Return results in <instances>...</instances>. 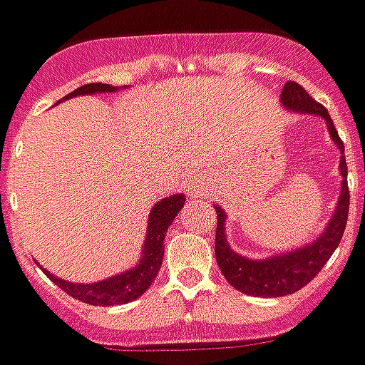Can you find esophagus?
I'll return each instance as SVG.
<instances>
[{
    "instance_id": "1",
    "label": "esophagus",
    "mask_w": 365,
    "mask_h": 365,
    "mask_svg": "<svg viewBox=\"0 0 365 365\" xmlns=\"http://www.w3.org/2000/svg\"><path fill=\"white\" fill-rule=\"evenodd\" d=\"M195 190H201V189H195Z\"/></svg>"
}]
</instances>
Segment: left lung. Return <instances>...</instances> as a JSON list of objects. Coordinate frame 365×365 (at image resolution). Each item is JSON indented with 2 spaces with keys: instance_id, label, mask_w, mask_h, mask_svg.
<instances>
[{
  "instance_id": "8db88e82",
  "label": "left lung",
  "mask_w": 365,
  "mask_h": 365,
  "mask_svg": "<svg viewBox=\"0 0 365 365\" xmlns=\"http://www.w3.org/2000/svg\"><path fill=\"white\" fill-rule=\"evenodd\" d=\"M280 103L288 111L294 113H307V115H319L327 123L333 144L339 148L341 158H339V175H341V192L337 199V207L333 215L327 221L323 233L313 240L311 244L274 254L270 258L252 259L245 258L242 254L233 252L232 245L225 235V221L227 215L225 211L215 205L217 211V232H215V258H217L221 274L225 280L232 284L235 290L250 294V297H266V299H276V297H287L297 290H301L304 284H309L321 268L327 264L331 254L337 250L341 242L347 225V211H349V190H347V164H345L344 142L339 140V133L333 125V120L327 113V109L317 103L309 93L302 89L299 83L288 81L284 89L280 93Z\"/></svg>"
}]
</instances>
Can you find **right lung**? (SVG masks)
<instances>
[{
    "mask_svg": "<svg viewBox=\"0 0 365 365\" xmlns=\"http://www.w3.org/2000/svg\"><path fill=\"white\" fill-rule=\"evenodd\" d=\"M125 89V87H121ZM120 91V87H111L106 83H89L83 85L73 93H68L64 99L77 97V95H97V93H115ZM185 207V195H170L164 197L158 203L152 207L150 215H148L146 240L142 247V258L138 259V264L125 270V272L115 274L106 280H97L91 284H77V282H68L63 278H56L54 274L44 270L50 280L58 288H63L66 294H71L73 299L95 307H113V304H125L135 299H140L148 288L152 287L154 278L158 276V270L162 266V256H164V235L166 230L170 227V223L175 221L178 211Z\"/></svg>",
    "mask_w": 365,
    "mask_h": 365,
    "instance_id": "obj_1",
    "label": "right lung"
}]
</instances>
